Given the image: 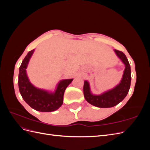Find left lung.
I'll return each instance as SVG.
<instances>
[{"label": "left lung", "instance_id": "left-lung-1", "mask_svg": "<svg viewBox=\"0 0 150 150\" xmlns=\"http://www.w3.org/2000/svg\"><path fill=\"white\" fill-rule=\"evenodd\" d=\"M114 51L125 65L122 78L118 84L114 88L101 94L95 95L91 91L88 81H84L83 87L84 96L86 101L94 106L99 108L113 107L123 100L128 93L131 81L129 63L123 52L116 49L114 50Z\"/></svg>", "mask_w": 150, "mask_h": 150}]
</instances>
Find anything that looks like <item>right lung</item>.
Wrapping results in <instances>:
<instances>
[{"instance_id": "obj_1", "label": "right lung", "mask_w": 150, "mask_h": 150, "mask_svg": "<svg viewBox=\"0 0 150 150\" xmlns=\"http://www.w3.org/2000/svg\"><path fill=\"white\" fill-rule=\"evenodd\" d=\"M34 52V49L28 53L19 67L18 85L20 93L25 103L35 110L40 112L54 111L62 104L65 90L73 79L60 81L54 92H49L35 87L30 82L26 72L27 67Z\"/></svg>"}]
</instances>
